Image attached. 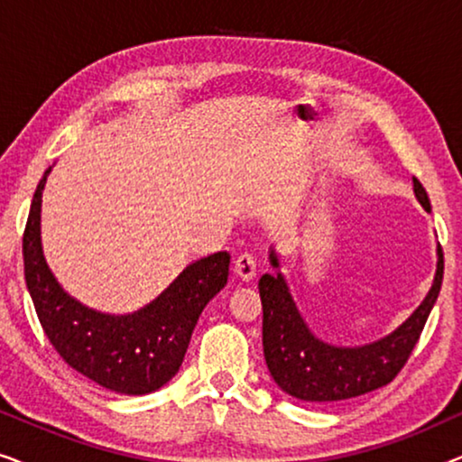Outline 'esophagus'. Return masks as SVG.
Listing matches in <instances>:
<instances>
[{"label":"esophagus","instance_id":"34e87169","mask_svg":"<svg viewBox=\"0 0 462 462\" xmlns=\"http://www.w3.org/2000/svg\"><path fill=\"white\" fill-rule=\"evenodd\" d=\"M233 271H236V275L242 282H250L252 277L256 275V258L248 254V252H244V254H239L236 258V263H233Z\"/></svg>","mask_w":462,"mask_h":462}]
</instances>
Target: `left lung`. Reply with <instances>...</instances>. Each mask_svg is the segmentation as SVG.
Wrapping results in <instances>:
<instances>
[{
  "label": "left lung",
  "instance_id": "obj_1",
  "mask_svg": "<svg viewBox=\"0 0 462 462\" xmlns=\"http://www.w3.org/2000/svg\"><path fill=\"white\" fill-rule=\"evenodd\" d=\"M416 199L431 212L425 187L412 179ZM271 264L277 269L273 248ZM444 280V252L438 248V271L420 307L403 324L372 345L334 346L319 340L300 318L282 273L258 282L263 300V349L271 376L288 395L302 402H340L389 384L406 365L419 343Z\"/></svg>",
  "mask_w": 462,
  "mask_h": 462
}]
</instances>
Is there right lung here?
<instances>
[{
	"instance_id": "1",
	"label": "right lung",
	"mask_w": 462,
	"mask_h": 462,
	"mask_svg": "<svg viewBox=\"0 0 462 462\" xmlns=\"http://www.w3.org/2000/svg\"><path fill=\"white\" fill-rule=\"evenodd\" d=\"M48 174L35 189L23 236L24 280L43 332L73 370L100 387L125 395L157 391L179 372L201 311L225 288L231 256L217 252L189 264L136 313L88 309L60 288L43 258L40 212Z\"/></svg>"
}]
</instances>
